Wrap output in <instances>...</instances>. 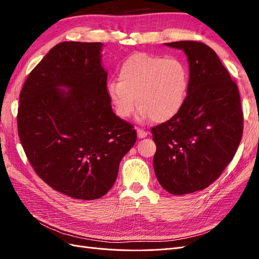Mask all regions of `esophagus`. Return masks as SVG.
I'll list each match as a JSON object with an SVG mask.
<instances>
[{
  "label": "esophagus",
  "mask_w": 259,
  "mask_h": 259,
  "mask_svg": "<svg viewBox=\"0 0 259 259\" xmlns=\"http://www.w3.org/2000/svg\"><path fill=\"white\" fill-rule=\"evenodd\" d=\"M137 135L139 138H145L148 135V132L144 131L143 128H137Z\"/></svg>",
  "instance_id": "obj_1"
}]
</instances>
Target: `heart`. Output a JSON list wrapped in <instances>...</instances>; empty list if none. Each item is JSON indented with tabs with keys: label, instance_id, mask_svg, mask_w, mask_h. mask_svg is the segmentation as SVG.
<instances>
[{
	"label": "heart",
	"instance_id": "1",
	"mask_svg": "<svg viewBox=\"0 0 259 259\" xmlns=\"http://www.w3.org/2000/svg\"><path fill=\"white\" fill-rule=\"evenodd\" d=\"M119 82L108 83L107 93L116 115L127 119L137 103L140 121L167 122L182 110L190 85L187 65L177 57L135 53L122 61Z\"/></svg>",
	"mask_w": 259,
	"mask_h": 259
}]
</instances>
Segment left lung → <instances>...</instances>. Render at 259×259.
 Instances as JSON below:
<instances>
[{
	"label": "left lung",
	"mask_w": 259,
	"mask_h": 259,
	"mask_svg": "<svg viewBox=\"0 0 259 259\" xmlns=\"http://www.w3.org/2000/svg\"><path fill=\"white\" fill-rule=\"evenodd\" d=\"M165 45L186 53L190 85L179 113L151 128L153 168L163 189L182 195L205 189L232 161L243 112L237 83L209 46L198 41Z\"/></svg>",
	"instance_id": "obj_1"
}]
</instances>
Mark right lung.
Instances as JSON below:
<instances>
[{"mask_svg":"<svg viewBox=\"0 0 259 259\" xmlns=\"http://www.w3.org/2000/svg\"><path fill=\"white\" fill-rule=\"evenodd\" d=\"M101 46H54L19 96L18 135L31 166L54 190L79 200L99 199L111 189L137 138L133 124L112 111Z\"/></svg>","mask_w":259,"mask_h":259,"instance_id":"1","label":"right lung"}]
</instances>
